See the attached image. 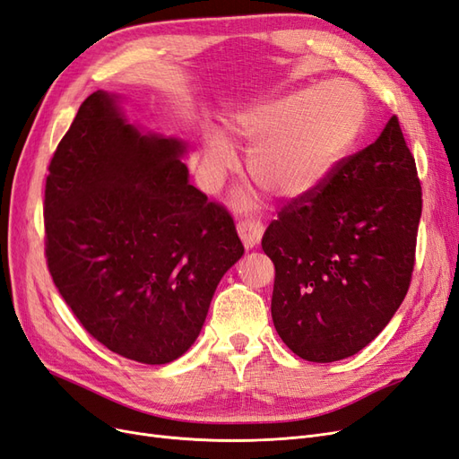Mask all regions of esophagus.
<instances>
[{"label":"esophagus","instance_id":"1","mask_svg":"<svg viewBox=\"0 0 459 459\" xmlns=\"http://www.w3.org/2000/svg\"><path fill=\"white\" fill-rule=\"evenodd\" d=\"M238 231H239V238H241L243 245L247 248H253L260 243L264 228L258 220H241L238 224Z\"/></svg>","mask_w":459,"mask_h":459}]
</instances>
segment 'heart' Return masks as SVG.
Returning a JSON list of instances; mask_svg holds the SVG:
<instances>
[{
  "label": "heart",
  "mask_w": 459,
  "mask_h": 459,
  "mask_svg": "<svg viewBox=\"0 0 459 459\" xmlns=\"http://www.w3.org/2000/svg\"><path fill=\"white\" fill-rule=\"evenodd\" d=\"M366 97L351 82L331 80L277 100L253 103L230 120L235 142L253 147L248 172L255 182L285 199H302L322 187L364 134ZM233 164L221 137L204 152L206 178L216 184Z\"/></svg>",
  "instance_id": "heart-1"
}]
</instances>
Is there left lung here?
<instances>
[{
    "label": "left lung",
    "instance_id": "8db88e82",
    "mask_svg": "<svg viewBox=\"0 0 459 459\" xmlns=\"http://www.w3.org/2000/svg\"><path fill=\"white\" fill-rule=\"evenodd\" d=\"M420 218L421 184L396 117L281 208L262 248L275 266L272 319L290 351L327 364L379 335L410 289Z\"/></svg>",
    "mask_w": 459,
    "mask_h": 459
}]
</instances>
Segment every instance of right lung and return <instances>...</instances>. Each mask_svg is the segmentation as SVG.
Listing matches in <instances>:
<instances>
[{
	"label": "right lung",
	"mask_w": 459,
	"mask_h": 459,
	"mask_svg": "<svg viewBox=\"0 0 459 459\" xmlns=\"http://www.w3.org/2000/svg\"><path fill=\"white\" fill-rule=\"evenodd\" d=\"M184 143L143 135L93 91L46 179V258L90 335L142 364L199 337L214 290L245 248L224 206L187 182Z\"/></svg>",
	"instance_id": "right-lung-1"
}]
</instances>
